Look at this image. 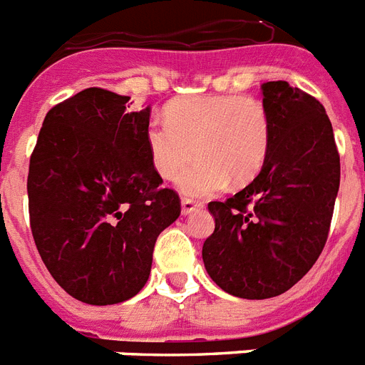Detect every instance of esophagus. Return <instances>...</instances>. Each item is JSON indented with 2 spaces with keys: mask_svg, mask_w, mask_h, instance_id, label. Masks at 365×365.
I'll return each mask as SVG.
<instances>
[{
  "mask_svg": "<svg viewBox=\"0 0 365 365\" xmlns=\"http://www.w3.org/2000/svg\"><path fill=\"white\" fill-rule=\"evenodd\" d=\"M201 208H203V203H195L194 199H180V212H182V216H188V214L195 212V210H201Z\"/></svg>",
  "mask_w": 365,
  "mask_h": 365,
  "instance_id": "1",
  "label": "esophagus"
}]
</instances>
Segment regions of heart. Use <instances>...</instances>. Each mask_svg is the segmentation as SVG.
I'll use <instances>...</instances> for the list:
<instances>
[{
    "instance_id": "obj_1",
    "label": "heart",
    "mask_w": 365,
    "mask_h": 365,
    "mask_svg": "<svg viewBox=\"0 0 365 365\" xmlns=\"http://www.w3.org/2000/svg\"><path fill=\"white\" fill-rule=\"evenodd\" d=\"M166 121H151L145 130L153 170L162 179H177L190 197H207L227 186L245 185L258 175L272 140L266 107L251 96H188L166 107Z\"/></svg>"
}]
</instances>
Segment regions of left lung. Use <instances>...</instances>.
Segmentation results:
<instances>
[{
	"label": "left lung",
	"instance_id": "obj_1",
	"mask_svg": "<svg viewBox=\"0 0 365 365\" xmlns=\"http://www.w3.org/2000/svg\"><path fill=\"white\" fill-rule=\"evenodd\" d=\"M272 140L262 170L227 201L208 203L216 227L203 262L227 294L288 292L325 247L339 188V155L325 108L286 81L262 85Z\"/></svg>",
	"mask_w": 365,
	"mask_h": 365
}]
</instances>
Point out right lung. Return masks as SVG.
Segmentation results:
<instances>
[{
  "instance_id": "1",
  "label": "right lung",
  "mask_w": 365,
  "mask_h": 365,
  "mask_svg": "<svg viewBox=\"0 0 365 365\" xmlns=\"http://www.w3.org/2000/svg\"><path fill=\"white\" fill-rule=\"evenodd\" d=\"M127 96L86 88L46 114L31 155V230L51 277L86 304L135 297L151 273L153 249L180 214L160 188L145 130L151 107L127 110Z\"/></svg>"
}]
</instances>
